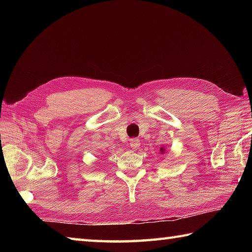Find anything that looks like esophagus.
<instances>
[{"label":"esophagus","mask_w":252,"mask_h":252,"mask_svg":"<svg viewBox=\"0 0 252 252\" xmlns=\"http://www.w3.org/2000/svg\"><path fill=\"white\" fill-rule=\"evenodd\" d=\"M130 146L131 148L134 149V151H136V149H138V147L141 146V141L138 140V138H132L130 142Z\"/></svg>","instance_id":"34e87169"}]
</instances>
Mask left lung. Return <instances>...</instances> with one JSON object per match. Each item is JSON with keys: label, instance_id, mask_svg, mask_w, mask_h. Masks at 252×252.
<instances>
[{"label": "left lung", "instance_id": "1", "mask_svg": "<svg viewBox=\"0 0 252 252\" xmlns=\"http://www.w3.org/2000/svg\"><path fill=\"white\" fill-rule=\"evenodd\" d=\"M160 153H161V154L163 155V154L167 153V149H165L164 147H162V146H161V147H160Z\"/></svg>", "mask_w": 252, "mask_h": 252}]
</instances>
